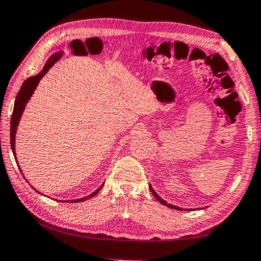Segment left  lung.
<instances>
[{
  "mask_svg": "<svg viewBox=\"0 0 261 261\" xmlns=\"http://www.w3.org/2000/svg\"><path fill=\"white\" fill-rule=\"evenodd\" d=\"M149 190H151V192L153 193V196L156 198V199L161 202L162 205H165V206H167V207H169V208H173V210H178V211H183L184 208H180V207H178V206H175V205H171V204H168V202L165 200V199H162V198L159 196V194L154 191V189L152 188V185L149 184ZM191 210H194V208H185V211H191Z\"/></svg>",
  "mask_w": 261,
  "mask_h": 261,
  "instance_id": "left-lung-1",
  "label": "left lung"
}]
</instances>
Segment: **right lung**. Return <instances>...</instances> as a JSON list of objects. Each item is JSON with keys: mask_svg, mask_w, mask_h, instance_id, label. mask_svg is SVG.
Masks as SVG:
<instances>
[{"mask_svg": "<svg viewBox=\"0 0 261 261\" xmlns=\"http://www.w3.org/2000/svg\"><path fill=\"white\" fill-rule=\"evenodd\" d=\"M62 55H63V51L54 53V54H53L49 57V59H48V61L46 62V64H45V67L42 68L40 72H39L38 74H35V76H32V77L26 79V81L23 83V85H21L18 94H17V96H16L14 112H12L11 122H10V145H11L12 153H14V155H15V160H17V159H16V147H15L16 132H17V127H18V124H19L21 115H23L24 109L26 107V103L29 102L31 96H32V94L34 93V91H35V88H37L39 82H40L42 77L48 72V70H49L53 67V65H54L56 62L61 59ZM19 169H20V168H19ZM103 184L105 183L101 184L100 188H98L94 192H92L91 194H88V196H86V197L79 198V199H73V200H65V202H82V201H85L87 199H90V198L94 197L95 194L98 193L101 189H102ZM35 191H37V190H35ZM39 193H40V192H39ZM59 201H64V200H59Z\"/></svg>", "mask_w": 261, "mask_h": 261, "instance_id": "right-lung-1", "label": "right lung"}]
</instances>
